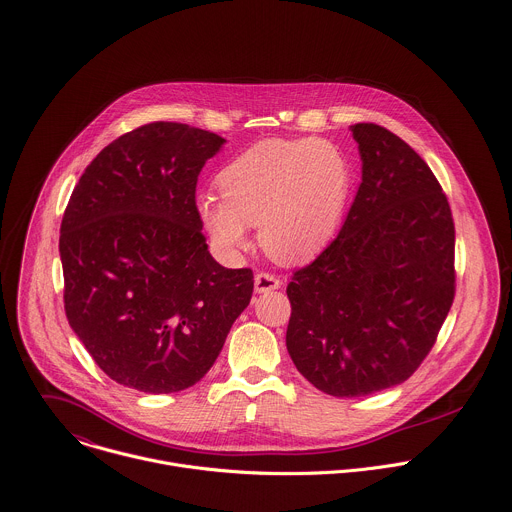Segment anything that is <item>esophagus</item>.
Returning <instances> with one entry per match:
<instances>
[{
    "label": "esophagus",
    "mask_w": 512,
    "mask_h": 512,
    "mask_svg": "<svg viewBox=\"0 0 512 512\" xmlns=\"http://www.w3.org/2000/svg\"><path fill=\"white\" fill-rule=\"evenodd\" d=\"M281 287V279L271 273V271H259L255 275V291L257 293H267V291H273V289H279Z\"/></svg>",
    "instance_id": "obj_1"
}]
</instances>
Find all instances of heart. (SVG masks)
Returning <instances> with one entry per match:
<instances>
[{
  "instance_id": "obj_1",
  "label": "heart",
  "mask_w": 512,
  "mask_h": 512,
  "mask_svg": "<svg viewBox=\"0 0 512 512\" xmlns=\"http://www.w3.org/2000/svg\"><path fill=\"white\" fill-rule=\"evenodd\" d=\"M221 197H197V215L217 249L249 247L259 225L263 249L281 263L313 259L335 235L350 189L352 164L329 140L267 138L233 160L217 177Z\"/></svg>"
}]
</instances>
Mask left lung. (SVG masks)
I'll list each match as a JSON object with an SVG mask.
<instances>
[{"mask_svg":"<svg viewBox=\"0 0 512 512\" xmlns=\"http://www.w3.org/2000/svg\"><path fill=\"white\" fill-rule=\"evenodd\" d=\"M362 185L337 237L291 275L287 352L337 398L406 382L456 293L454 219L422 156L388 128L352 126Z\"/></svg>","mask_w":512,"mask_h":512,"instance_id":"1","label":"left lung"}]
</instances>
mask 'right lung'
I'll use <instances>...</instances> for the list:
<instances>
[{"label": "right lung", "instance_id": "obj_1", "mask_svg": "<svg viewBox=\"0 0 512 512\" xmlns=\"http://www.w3.org/2000/svg\"><path fill=\"white\" fill-rule=\"evenodd\" d=\"M225 140L142 124L98 152L60 227L64 309L114 382L146 394L195 386L253 295V271L207 251L197 181Z\"/></svg>", "mask_w": 512, "mask_h": 512}]
</instances>
